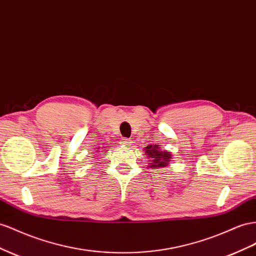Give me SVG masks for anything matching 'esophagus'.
I'll use <instances>...</instances> for the list:
<instances>
[{
  "label": "esophagus",
  "instance_id": "obj_1",
  "mask_svg": "<svg viewBox=\"0 0 256 256\" xmlns=\"http://www.w3.org/2000/svg\"><path fill=\"white\" fill-rule=\"evenodd\" d=\"M120 143L124 145V146H128V145H130L131 143H132V141H131L130 139H124Z\"/></svg>",
  "mask_w": 256,
  "mask_h": 256
}]
</instances>
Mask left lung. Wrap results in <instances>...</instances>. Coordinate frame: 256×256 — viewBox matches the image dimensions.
<instances>
[{
    "mask_svg": "<svg viewBox=\"0 0 256 256\" xmlns=\"http://www.w3.org/2000/svg\"><path fill=\"white\" fill-rule=\"evenodd\" d=\"M144 150L150 160V168L166 167L171 160V153L167 150H162V148L158 146V144L148 145V146L145 148Z\"/></svg>",
    "mask_w": 256,
    "mask_h": 256,
    "instance_id": "left-lung-1",
    "label": "left lung"
}]
</instances>
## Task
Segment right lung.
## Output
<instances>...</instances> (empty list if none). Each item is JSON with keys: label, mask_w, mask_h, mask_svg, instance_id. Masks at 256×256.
Here are the masks:
<instances>
[{"label": "right lung", "mask_w": 256, "mask_h": 256, "mask_svg": "<svg viewBox=\"0 0 256 256\" xmlns=\"http://www.w3.org/2000/svg\"><path fill=\"white\" fill-rule=\"evenodd\" d=\"M96 153H98V152H96Z\"/></svg>", "instance_id": "1"}]
</instances>
